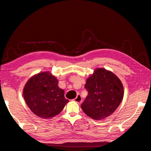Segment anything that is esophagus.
Listing matches in <instances>:
<instances>
[{"instance_id":"esophagus-1","label":"esophagus","mask_w":151,"mask_h":151,"mask_svg":"<svg viewBox=\"0 0 151 151\" xmlns=\"http://www.w3.org/2000/svg\"><path fill=\"white\" fill-rule=\"evenodd\" d=\"M74 101L78 103H81L82 102V97L80 94H78L76 98L74 99Z\"/></svg>"}]
</instances>
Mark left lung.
<instances>
[{
    "mask_svg": "<svg viewBox=\"0 0 151 151\" xmlns=\"http://www.w3.org/2000/svg\"><path fill=\"white\" fill-rule=\"evenodd\" d=\"M85 87L88 93L81 109L93 119H103L110 116L122 101L124 90L121 80L105 68H96L86 79Z\"/></svg>",
    "mask_w": 151,
    "mask_h": 151,
    "instance_id": "8db88e82",
    "label": "left lung"
}]
</instances>
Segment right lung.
<instances>
[{
    "label": "right lung",
    "mask_w": 151,
    "mask_h": 151,
    "mask_svg": "<svg viewBox=\"0 0 151 151\" xmlns=\"http://www.w3.org/2000/svg\"><path fill=\"white\" fill-rule=\"evenodd\" d=\"M50 72H42L31 77L23 88V96L35 115L42 119L53 118L61 112L69 101L65 98L64 90Z\"/></svg>",
    "instance_id": "obj_1"
}]
</instances>
